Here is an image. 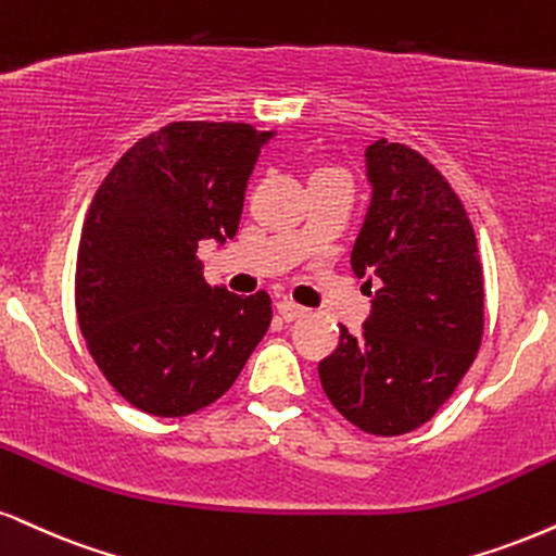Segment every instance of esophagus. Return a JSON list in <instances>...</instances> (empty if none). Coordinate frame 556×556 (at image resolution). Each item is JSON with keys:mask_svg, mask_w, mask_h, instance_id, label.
I'll return each mask as SVG.
<instances>
[{"mask_svg": "<svg viewBox=\"0 0 556 556\" xmlns=\"http://www.w3.org/2000/svg\"><path fill=\"white\" fill-rule=\"evenodd\" d=\"M276 309H278V314H280V317H283L286 321H293V319L304 317V314H306L304 306L293 304V301H278Z\"/></svg>", "mask_w": 556, "mask_h": 556, "instance_id": "esophagus-1", "label": "esophagus"}]
</instances>
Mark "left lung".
Instances as JSON below:
<instances>
[{"label":"left lung","instance_id":"1","mask_svg":"<svg viewBox=\"0 0 556 556\" xmlns=\"http://www.w3.org/2000/svg\"><path fill=\"white\" fill-rule=\"evenodd\" d=\"M366 156L374 198L351 263L381 289L361 338L340 327L319 381L345 420L389 438L428 422L467 376L482 345L484 276L467 208L433 164L387 139Z\"/></svg>","mask_w":556,"mask_h":556}]
</instances>
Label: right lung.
I'll list each match as a JSON object with an SVG mask.
<instances>
[{"label":"right lung","instance_id":"1","mask_svg":"<svg viewBox=\"0 0 556 556\" xmlns=\"http://www.w3.org/2000/svg\"><path fill=\"white\" fill-rule=\"evenodd\" d=\"M270 134L175 121L136 141L81 226L74 306L87 351L128 404L185 417L229 392L273 319L203 278L198 244L237 235L244 188Z\"/></svg>","mask_w":556,"mask_h":556}]
</instances>
